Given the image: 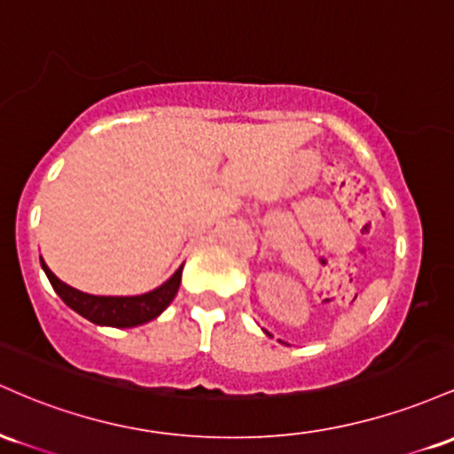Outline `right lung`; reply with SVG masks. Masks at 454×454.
Listing matches in <instances>:
<instances>
[{
	"label": "right lung",
	"mask_w": 454,
	"mask_h": 454,
	"mask_svg": "<svg viewBox=\"0 0 454 454\" xmlns=\"http://www.w3.org/2000/svg\"><path fill=\"white\" fill-rule=\"evenodd\" d=\"M44 274L49 277L51 285L58 292L59 298L68 304L70 309L83 315L91 324L111 325V328H135V325L152 322L171 304L176 298L177 289L182 281V268L176 270V274L160 287L152 289V292L141 295H91L83 294L79 289L70 287L59 281L53 272H51L47 263L40 257Z\"/></svg>",
	"instance_id": "1"
}]
</instances>
